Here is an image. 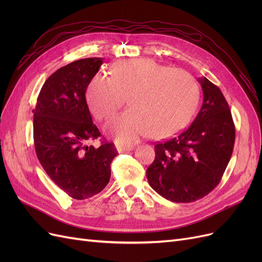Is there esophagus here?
Instances as JSON below:
<instances>
[{
  "label": "esophagus",
  "mask_w": 262,
  "mask_h": 262,
  "mask_svg": "<svg viewBox=\"0 0 262 262\" xmlns=\"http://www.w3.org/2000/svg\"><path fill=\"white\" fill-rule=\"evenodd\" d=\"M133 147L130 145H117V150L119 153H123V152H128V150H131Z\"/></svg>",
  "instance_id": "esophagus-1"
}]
</instances>
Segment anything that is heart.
<instances>
[{"mask_svg":"<svg viewBox=\"0 0 262 262\" xmlns=\"http://www.w3.org/2000/svg\"><path fill=\"white\" fill-rule=\"evenodd\" d=\"M129 95L131 108L116 118L112 131L120 143L140 138L168 137L191 120L199 101V86L186 71L169 68L152 59H128L112 68V77L93 76L85 97L98 120L112 118Z\"/></svg>","mask_w":262,"mask_h":262,"instance_id":"1","label":"heart"}]
</instances>
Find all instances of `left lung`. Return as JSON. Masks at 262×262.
<instances>
[{"mask_svg": "<svg viewBox=\"0 0 262 262\" xmlns=\"http://www.w3.org/2000/svg\"><path fill=\"white\" fill-rule=\"evenodd\" d=\"M198 81L203 92L199 113L178 136L158 142L146 170L149 186L177 203L209 194L221 181L234 148L235 125L224 95L207 77Z\"/></svg>", "mask_w": 262, "mask_h": 262, "instance_id": "8db88e82", "label": "left lung"}]
</instances>
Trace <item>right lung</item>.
<instances>
[{
    "instance_id": "1",
    "label": "right lung",
    "mask_w": 262,
    "mask_h": 262,
    "mask_svg": "<svg viewBox=\"0 0 262 262\" xmlns=\"http://www.w3.org/2000/svg\"><path fill=\"white\" fill-rule=\"evenodd\" d=\"M101 64V58H86L60 68L47 78L33 110L38 160L54 184L76 200L107 186L118 154L115 144L105 140L98 148L89 144L101 134L85 93Z\"/></svg>"
}]
</instances>
